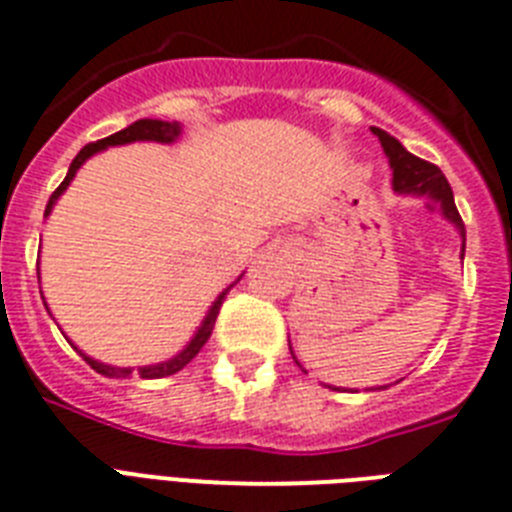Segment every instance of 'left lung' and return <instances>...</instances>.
<instances>
[{"mask_svg":"<svg viewBox=\"0 0 512 512\" xmlns=\"http://www.w3.org/2000/svg\"><path fill=\"white\" fill-rule=\"evenodd\" d=\"M372 134L378 137L380 147H383V153H386L388 158V166H391V174H394V177H391L394 192H399V195H412V198H431L433 203H439L441 216L455 227L457 235L463 237V253H460V256H465V224L463 219H460V214H457L452 187H449L447 177L441 174L439 166H433V163L423 161L418 155H412L402 142L396 140V137H391L388 132H383V129H378V126H372ZM290 354H293V349H290ZM293 359H296V354H293ZM296 365L301 367L298 359ZM301 370H304V367H301ZM333 391H338V388H333ZM370 391H375V388H370Z\"/></svg>","mask_w":512,"mask_h":512,"instance_id":"1","label":"left lung"}]
</instances>
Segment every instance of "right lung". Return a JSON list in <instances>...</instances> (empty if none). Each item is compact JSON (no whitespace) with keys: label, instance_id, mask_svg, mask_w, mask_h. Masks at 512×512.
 <instances>
[{"label":"right lung","instance_id":"1","mask_svg":"<svg viewBox=\"0 0 512 512\" xmlns=\"http://www.w3.org/2000/svg\"><path fill=\"white\" fill-rule=\"evenodd\" d=\"M179 137H182V124L179 121H161V118H140V121H134V124H129L126 129H121V132L110 134V137H105V140H97L92 142V145L81 147L79 155L73 158L71 169H68V174H65V179L60 182V187H57L55 192H52V198H49L47 203V211H44V216L52 214V208H55L57 198L63 195L65 190H68V185L73 182V177H76V171L84 166V163L92 158V155L102 153V150H108V147H116V145H132V142H161V145H171V142H177ZM42 269H39V264H36V275H39ZM243 277V275H240ZM240 277H237L232 285H237L240 282ZM42 280V277H39ZM232 285H227V288L216 296V301L211 306H208L206 317H203V322H200V327L195 330V335H192L190 341H187V346L182 351H177L174 357L166 359V362H155V365H142L137 367V375L145 380H155V378H166V375H174V372H179L185 365H190L192 359L198 357V351L206 346V341L211 338V330H214V322L216 317H219V309H222V301L227 298V293L232 290ZM44 298V296H42ZM47 306V304H44ZM49 312V306H47ZM65 335V333H63ZM73 346V341H68ZM73 349L79 351L81 357H84V362H87L92 370H97L100 375H105V378H132L134 375V367H116V365H105V362H100V359H92L89 354H84V351L79 349V346H73Z\"/></svg>","mask_w":512,"mask_h":512}]
</instances>
